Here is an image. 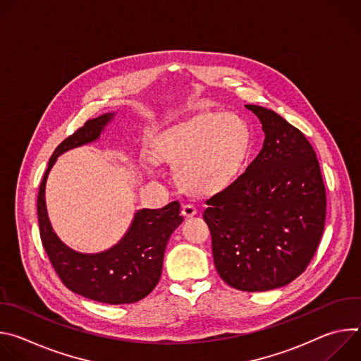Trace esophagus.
I'll use <instances>...</instances> for the list:
<instances>
[{
	"mask_svg": "<svg viewBox=\"0 0 361 361\" xmlns=\"http://www.w3.org/2000/svg\"><path fill=\"white\" fill-rule=\"evenodd\" d=\"M183 216L184 217H187V219H190V217H192V216H195L197 214V209L194 207L192 204H184L183 205Z\"/></svg>",
	"mask_w": 361,
	"mask_h": 361,
	"instance_id": "34e87169",
	"label": "esophagus"
}]
</instances>
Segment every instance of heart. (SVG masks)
I'll return each mask as SVG.
<instances>
[{"mask_svg": "<svg viewBox=\"0 0 361 361\" xmlns=\"http://www.w3.org/2000/svg\"><path fill=\"white\" fill-rule=\"evenodd\" d=\"M251 145L247 123L233 113L202 114L154 141V157L176 166V178L198 195L226 188L240 173Z\"/></svg>", "mask_w": 361, "mask_h": 361, "instance_id": "1", "label": "heart"}]
</instances>
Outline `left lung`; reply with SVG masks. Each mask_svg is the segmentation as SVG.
I'll return each instance as SVG.
<instances>
[{"mask_svg": "<svg viewBox=\"0 0 361 361\" xmlns=\"http://www.w3.org/2000/svg\"><path fill=\"white\" fill-rule=\"evenodd\" d=\"M264 142L227 188L205 200L220 277L241 291L287 286L310 263L326 221L319 160L304 134L276 111L247 104Z\"/></svg>", "mask_w": 361, "mask_h": 361, "instance_id": "left-lung-1", "label": "left lung"}]
</instances>
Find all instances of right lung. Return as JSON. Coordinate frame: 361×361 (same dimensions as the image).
<instances>
[{
	"label": "right lung",
	"mask_w": 361,
	"mask_h": 361,
	"mask_svg": "<svg viewBox=\"0 0 361 361\" xmlns=\"http://www.w3.org/2000/svg\"><path fill=\"white\" fill-rule=\"evenodd\" d=\"M114 117L113 111L88 120L56 148L39 185L37 213L42 245L67 288L98 302L130 304L147 297L160 281L167 243L183 223L180 202L137 210L126 234L99 252H80L63 243L51 226L45 202L47 178L57 159L73 148L98 141Z\"/></svg>",
	"instance_id": "1"
}]
</instances>
